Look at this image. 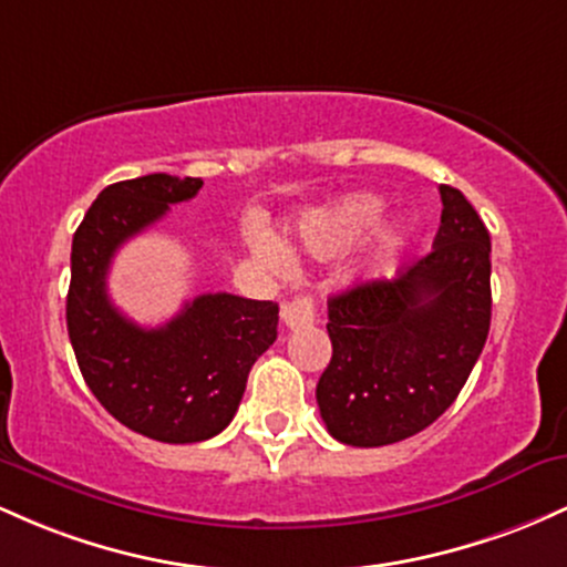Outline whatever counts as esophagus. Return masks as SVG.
Returning a JSON list of instances; mask_svg holds the SVG:
<instances>
[{
    "label": "esophagus",
    "instance_id": "obj_1",
    "mask_svg": "<svg viewBox=\"0 0 567 567\" xmlns=\"http://www.w3.org/2000/svg\"><path fill=\"white\" fill-rule=\"evenodd\" d=\"M281 318L289 329H300V327H308V323H313L316 318L313 297L302 295V297H295L291 302H286L281 310Z\"/></svg>",
    "mask_w": 567,
    "mask_h": 567
}]
</instances>
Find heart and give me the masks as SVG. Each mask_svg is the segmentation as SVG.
Instances as JSON below:
<instances>
[{"mask_svg": "<svg viewBox=\"0 0 567 567\" xmlns=\"http://www.w3.org/2000/svg\"><path fill=\"white\" fill-rule=\"evenodd\" d=\"M380 208H383V203L374 198V195H346V198L332 203V206L318 208V212L305 216L300 221V230H297V238L316 257H329V254L346 249L351 240L359 238L378 219ZM380 240H383L380 244L383 251H391L396 246V235L393 233H383ZM265 257L272 265H284V257L276 249H265Z\"/></svg>", "mask_w": 567, "mask_h": 567, "instance_id": "1", "label": "heart"}]
</instances>
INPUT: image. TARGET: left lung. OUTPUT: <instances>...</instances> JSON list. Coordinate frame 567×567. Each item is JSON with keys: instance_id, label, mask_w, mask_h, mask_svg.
Segmentation results:
<instances>
[{"instance_id": "obj_1", "label": "left lung", "mask_w": 567, "mask_h": 567, "mask_svg": "<svg viewBox=\"0 0 567 567\" xmlns=\"http://www.w3.org/2000/svg\"><path fill=\"white\" fill-rule=\"evenodd\" d=\"M434 249L393 281L329 300L332 361L316 385L327 431L351 447L421 434L455 402L489 332V233L461 189L439 184Z\"/></svg>"}]
</instances>
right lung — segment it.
Returning <instances> with one entry per match:
<instances>
[{"label": "right lung", "mask_w": 567, "mask_h": 567, "mask_svg": "<svg viewBox=\"0 0 567 567\" xmlns=\"http://www.w3.org/2000/svg\"><path fill=\"white\" fill-rule=\"evenodd\" d=\"M203 187L193 176L150 174L101 189L72 240L66 327L82 378L101 406L136 434L193 444L225 431L254 361L276 342L278 305L200 295L155 329L133 323L106 295L125 240Z\"/></svg>", "instance_id": "right-lung-1"}]
</instances>
